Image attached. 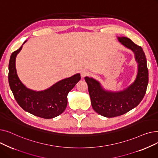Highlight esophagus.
Wrapping results in <instances>:
<instances>
[{"mask_svg": "<svg viewBox=\"0 0 158 158\" xmlns=\"http://www.w3.org/2000/svg\"><path fill=\"white\" fill-rule=\"evenodd\" d=\"M81 77H85V76H86L88 74V72L87 70H82L81 72Z\"/></svg>", "mask_w": 158, "mask_h": 158, "instance_id": "obj_1", "label": "esophagus"}]
</instances>
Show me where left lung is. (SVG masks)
I'll list each match as a JSON object with an SVG mask.
<instances>
[{"mask_svg":"<svg viewBox=\"0 0 158 158\" xmlns=\"http://www.w3.org/2000/svg\"><path fill=\"white\" fill-rule=\"evenodd\" d=\"M118 40L135 54L138 72L134 83L121 92L113 93L104 90L95 79L88 77L85 78L93 109L107 118L122 115L136 107L145 96L148 82L147 60L143 48L127 37H120Z\"/></svg>","mask_w":158,"mask_h":158,"instance_id":"8db88e82","label":"left lung"}]
</instances>
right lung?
<instances>
[{
  "label": "right lung",
  "instance_id": "right-lung-1",
  "mask_svg": "<svg viewBox=\"0 0 158 158\" xmlns=\"http://www.w3.org/2000/svg\"><path fill=\"white\" fill-rule=\"evenodd\" d=\"M22 48V45L11 54L9 63L8 81L16 101L23 110L36 117L47 119L57 117L65 110L67 95L81 79L80 74L57 82L44 92L29 89L20 82L16 72V56Z\"/></svg>",
  "mask_w": 158,
  "mask_h": 158
}]
</instances>
